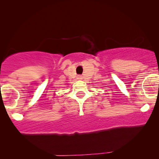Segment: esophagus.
<instances>
[{
	"mask_svg": "<svg viewBox=\"0 0 159 159\" xmlns=\"http://www.w3.org/2000/svg\"><path fill=\"white\" fill-rule=\"evenodd\" d=\"M78 79H82V76L81 75H78Z\"/></svg>",
	"mask_w": 159,
	"mask_h": 159,
	"instance_id": "34e87169",
	"label": "esophagus"
}]
</instances>
